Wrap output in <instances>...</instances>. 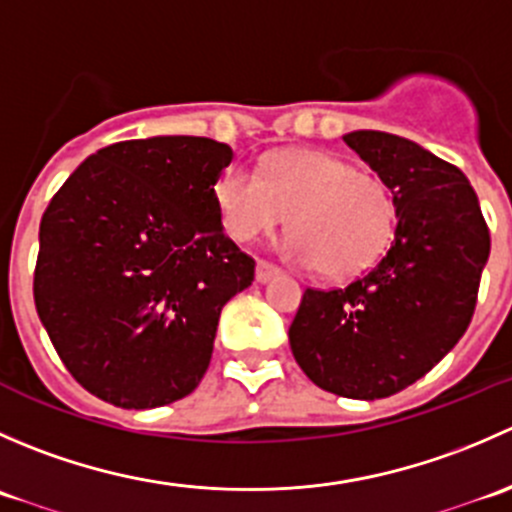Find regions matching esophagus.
Masks as SVG:
<instances>
[{
	"instance_id": "obj_1",
	"label": "esophagus",
	"mask_w": 512,
	"mask_h": 512,
	"mask_svg": "<svg viewBox=\"0 0 512 512\" xmlns=\"http://www.w3.org/2000/svg\"><path fill=\"white\" fill-rule=\"evenodd\" d=\"M277 275H280V267L270 265V262H265V260L257 262V270H255L257 282H270L272 277H277Z\"/></svg>"
}]
</instances>
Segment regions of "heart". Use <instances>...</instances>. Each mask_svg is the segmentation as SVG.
I'll return each mask as SVG.
<instances>
[{
  "instance_id": "heart-1",
  "label": "heart",
  "mask_w": 512,
  "mask_h": 512,
  "mask_svg": "<svg viewBox=\"0 0 512 512\" xmlns=\"http://www.w3.org/2000/svg\"><path fill=\"white\" fill-rule=\"evenodd\" d=\"M215 203L225 230L240 242L267 235L289 215L287 252L332 280L374 267L396 232L389 185L319 151L275 153L262 175L232 165L215 183Z\"/></svg>"
}]
</instances>
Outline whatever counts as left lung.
Returning <instances> with one entry per match:
<instances>
[{"mask_svg":"<svg viewBox=\"0 0 512 512\" xmlns=\"http://www.w3.org/2000/svg\"><path fill=\"white\" fill-rule=\"evenodd\" d=\"M344 143L394 193V242L352 285L307 289L289 347L319 389L374 401L421 379L466 334L490 232L456 165L384 131H352Z\"/></svg>","mask_w":512,"mask_h":512,"instance_id":"obj_1","label":"left lung"}]
</instances>
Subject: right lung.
<instances>
[{
  "mask_svg": "<svg viewBox=\"0 0 512 512\" xmlns=\"http://www.w3.org/2000/svg\"><path fill=\"white\" fill-rule=\"evenodd\" d=\"M232 148L153 136L101 148L39 227L34 302L86 391L121 409L183 399L205 376L220 312L255 280L225 235L215 183Z\"/></svg>",
  "mask_w": 512,
  "mask_h": 512,
  "instance_id": "add662e5",
  "label": "right lung"
}]
</instances>
